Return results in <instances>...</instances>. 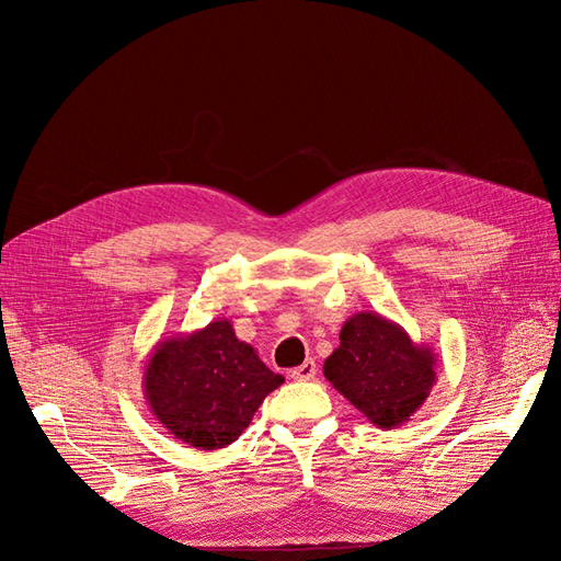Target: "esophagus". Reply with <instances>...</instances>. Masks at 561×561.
<instances>
[{
	"instance_id": "34e87169",
	"label": "esophagus",
	"mask_w": 561,
	"mask_h": 561,
	"mask_svg": "<svg viewBox=\"0 0 561 561\" xmlns=\"http://www.w3.org/2000/svg\"><path fill=\"white\" fill-rule=\"evenodd\" d=\"M316 375H318V366H316L313 359H307L302 366L290 370V377L296 379V381H309V379H313Z\"/></svg>"
}]
</instances>
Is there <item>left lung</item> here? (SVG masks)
I'll use <instances>...</instances> for the list:
<instances>
[{
	"label": "left lung",
	"mask_w": 561,
	"mask_h": 561,
	"mask_svg": "<svg viewBox=\"0 0 561 561\" xmlns=\"http://www.w3.org/2000/svg\"><path fill=\"white\" fill-rule=\"evenodd\" d=\"M322 366L330 385L379 430L404 425L436 385V355L377 311L345 320Z\"/></svg>",
	"instance_id": "1"
}]
</instances>
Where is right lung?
Masks as SVG:
<instances>
[{"label": "right lung", "instance_id": "right-lung-1", "mask_svg": "<svg viewBox=\"0 0 561 561\" xmlns=\"http://www.w3.org/2000/svg\"><path fill=\"white\" fill-rule=\"evenodd\" d=\"M279 385L284 377L236 339L227 318L161 339L142 373V393L157 421L199 450L233 444Z\"/></svg>", "mask_w": 561, "mask_h": 561}]
</instances>
